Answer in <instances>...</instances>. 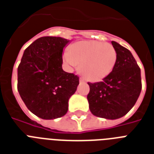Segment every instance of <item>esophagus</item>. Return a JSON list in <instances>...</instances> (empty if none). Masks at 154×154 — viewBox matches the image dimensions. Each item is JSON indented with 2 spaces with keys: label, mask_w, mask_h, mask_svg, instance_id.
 <instances>
[{
  "label": "esophagus",
  "mask_w": 154,
  "mask_h": 154,
  "mask_svg": "<svg viewBox=\"0 0 154 154\" xmlns=\"http://www.w3.org/2000/svg\"><path fill=\"white\" fill-rule=\"evenodd\" d=\"M80 82H81V83H85V79H83V78H80Z\"/></svg>",
  "instance_id": "obj_1"
}]
</instances>
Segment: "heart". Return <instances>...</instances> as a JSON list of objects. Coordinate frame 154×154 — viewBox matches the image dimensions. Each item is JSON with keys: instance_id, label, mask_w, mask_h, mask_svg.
<instances>
[{"instance_id": "heart-1", "label": "heart", "mask_w": 154, "mask_h": 154, "mask_svg": "<svg viewBox=\"0 0 154 154\" xmlns=\"http://www.w3.org/2000/svg\"><path fill=\"white\" fill-rule=\"evenodd\" d=\"M63 62L71 67L80 66L81 74L92 82L107 77L116 66L117 51L111 43L81 41L73 43L62 55Z\"/></svg>"}]
</instances>
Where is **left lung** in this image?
I'll return each mask as SVG.
<instances>
[{"instance_id":"obj_1","label":"left lung","mask_w":154,"mask_h":154,"mask_svg":"<svg viewBox=\"0 0 154 154\" xmlns=\"http://www.w3.org/2000/svg\"><path fill=\"white\" fill-rule=\"evenodd\" d=\"M117 51L116 66L103 81L88 83L90 112L106 119H117L130 112L142 90L141 69L129 50L112 41Z\"/></svg>"}]
</instances>
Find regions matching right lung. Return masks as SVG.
<instances>
[{"instance_id":"obj_1","label":"right lung","mask_w":154,"mask_h":154,"mask_svg":"<svg viewBox=\"0 0 154 154\" xmlns=\"http://www.w3.org/2000/svg\"><path fill=\"white\" fill-rule=\"evenodd\" d=\"M70 40L44 36L23 52L17 69V88L30 112L42 119H54L68 112L69 100L79 77L62 69V52Z\"/></svg>"}]
</instances>
